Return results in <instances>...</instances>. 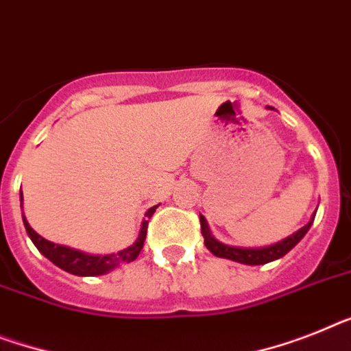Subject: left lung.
<instances>
[{
  "label": "left lung",
  "mask_w": 351,
  "mask_h": 351,
  "mask_svg": "<svg viewBox=\"0 0 351 351\" xmlns=\"http://www.w3.org/2000/svg\"><path fill=\"white\" fill-rule=\"evenodd\" d=\"M314 217L312 215V221L306 226H303L300 231H296L291 237H287L285 240L278 242V244L267 245V247H258V249H244V247H231V245H226L222 242H217L213 237H211L210 230H208L206 219L202 215H199V221H201V233L204 237V245L210 249L211 253L219 256V258H228L234 260V262L245 263V265H263V263L273 262V260L282 258L285 256L289 251H291L294 245L300 242L303 237L306 234V231L311 230L312 222H314Z\"/></svg>",
  "instance_id": "8db88e82"
}]
</instances>
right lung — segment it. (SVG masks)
Returning a JSON list of instances; mask_svg holds the SVG:
<instances>
[{
    "label": "right lung",
    "mask_w": 351,
    "mask_h": 351,
    "mask_svg": "<svg viewBox=\"0 0 351 351\" xmlns=\"http://www.w3.org/2000/svg\"><path fill=\"white\" fill-rule=\"evenodd\" d=\"M23 199V195H21ZM158 206H152L147 213H145L143 224H141L140 237L136 239V242L130 247L123 249L120 253L112 254H86L82 251H75V249H69L66 245H57L50 240L43 239L40 234H37L36 231L32 230L30 224L26 222V219H23L26 228V233L32 239V242L36 244V247L39 249L40 253L45 254L46 258L53 262L57 267H60L62 271L69 274H75V276H98V274H106L109 271H112L114 267L121 265V263L134 262L138 258V254L143 249L145 237H147V228H149V219L154 215V211Z\"/></svg>",
    "instance_id": "right-lung-1"
}]
</instances>
